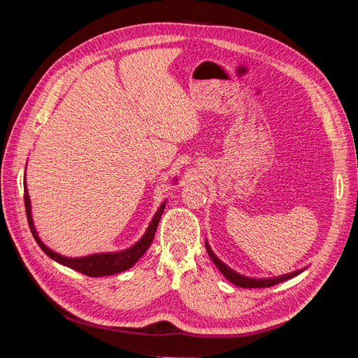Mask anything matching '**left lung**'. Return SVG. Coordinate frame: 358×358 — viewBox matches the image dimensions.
Instances as JSON below:
<instances>
[{
    "label": "left lung",
    "mask_w": 358,
    "mask_h": 358,
    "mask_svg": "<svg viewBox=\"0 0 358 358\" xmlns=\"http://www.w3.org/2000/svg\"><path fill=\"white\" fill-rule=\"evenodd\" d=\"M206 249H208V252L212 258V262L215 263V266L221 270V273L233 282L237 287H243V288H266V287H273L279 282H284V280H288L291 278L297 276L303 270H296V272L288 273V275H282V276H278V278H267V279H257V278H248V276H242L241 273L234 272L233 268H230L227 264H224L221 259L213 254V251L210 249V246L206 242Z\"/></svg>",
    "instance_id": "left-lung-1"
}]
</instances>
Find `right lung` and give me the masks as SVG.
Returning <instances> with one entry per match:
<instances>
[{
    "label": "right lung",
    "instance_id": "add662e5",
    "mask_svg": "<svg viewBox=\"0 0 358 358\" xmlns=\"http://www.w3.org/2000/svg\"><path fill=\"white\" fill-rule=\"evenodd\" d=\"M24 200H25V210H27L31 233H32V236H34V239L38 243V246L43 249V252H45L48 257H50L52 259H55V262L67 266L70 268L78 270V272H80L86 276H92V278L115 275V273L124 272V270L131 267L137 262V259L146 252V249L150 246V243H152L158 222L161 220V215H162V212H164V208H166L164 203L159 206V209L157 210L152 222H150V225L148 227L145 236L134 246L125 249V251L115 252V254H94V255L82 257V258H67V257H62L57 252L50 251L48 246L43 245L40 237L37 236V233L34 230V224H32V220H31V204H29V196H28L27 185L24 187Z\"/></svg>",
    "mask_w": 358,
    "mask_h": 358
}]
</instances>
